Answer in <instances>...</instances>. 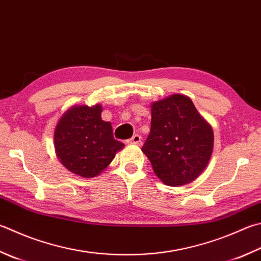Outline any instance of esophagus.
<instances>
[{
    "label": "esophagus",
    "instance_id": "esophagus-1",
    "mask_svg": "<svg viewBox=\"0 0 261 261\" xmlns=\"http://www.w3.org/2000/svg\"><path fill=\"white\" fill-rule=\"evenodd\" d=\"M141 142H142V136L139 134L133 135L132 139L128 140V143H132V144H140Z\"/></svg>",
    "mask_w": 261,
    "mask_h": 261
}]
</instances>
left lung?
<instances>
[{"instance_id":"8db88e82","label":"left lung","mask_w":261,"mask_h":261,"mask_svg":"<svg viewBox=\"0 0 261 261\" xmlns=\"http://www.w3.org/2000/svg\"><path fill=\"white\" fill-rule=\"evenodd\" d=\"M213 149V128L190 97L175 94L152 105L151 130L142 151L166 185L194 180L207 167Z\"/></svg>"}]
</instances>
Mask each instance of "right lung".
<instances>
[{
  "mask_svg": "<svg viewBox=\"0 0 261 261\" xmlns=\"http://www.w3.org/2000/svg\"><path fill=\"white\" fill-rule=\"evenodd\" d=\"M101 106L73 107L58 122L54 147L61 164L82 177L99 175L124 143L115 140L111 124L101 119Z\"/></svg>",
  "mask_w": 261,
  "mask_h": 261,
  "instance_id": "1",
  "label": "right lung"
}]
</instances>
